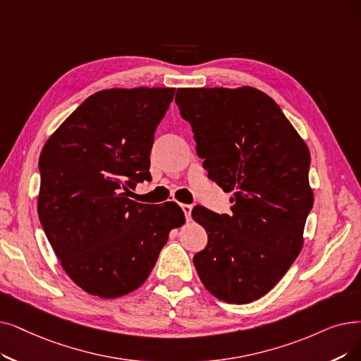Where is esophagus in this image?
Wrapping results in <instances>:
<instances>
[{
    "mask_svg": "<svg viewBox=\"0 0 361 361\" xmlns=\"http://www.w3.org/2000/svg\"><path fill=\"white\" fill-rule=\"evenodd\" d=\"M181 209H183V212H184V215H185V219H187V221H190L193 207H192V205H187V203H183V205H181Z\"/></svg>",
    "mask_w": 361,
    "mask_h": 361,
    "instance_id": "esophagus-1",
    "label": "esophagus"
}]
</instances>
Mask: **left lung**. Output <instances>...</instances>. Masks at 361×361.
Returning <instances> with one entry per match:
<instances>
[{"mask_svg": "<svg viewBox=\"0 0 361 361\" xmlns=\"http://www.w3.org/2000/svg\"><path fill=\"white\" fill-rule=\"evenodd\" d=\"M176 103L208 177L233 192L230 215L193 208L208 233L195 267L218 300L252 302L277 285L302 249L314 202L310 150L279 104L257 88H178Z\"/></svg>", "mask_w": 361, "mask_h": 361, "instance_id": "1", "label": "left lung"}]
</instances>
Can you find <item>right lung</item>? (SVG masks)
<instances>
[{
    "label": "right lung",
    "instance_id": "1",
    "mask_svg": "<svg viewBox=\"0 0 361 361\" xmlns=\"http://www.w3.org/2000/svg\"><path fill=\"white\" fill-rule=\"evenodd\" d=\"M176 88L92 94L47 140L39 156L38 215L61 267L91 295L119 298L142 286L181 227L176 202L128 199L150 181L154 131Z\"/></svg>",
    "mask_w": 361,
    "mask_h": 361
}]
</instances>
